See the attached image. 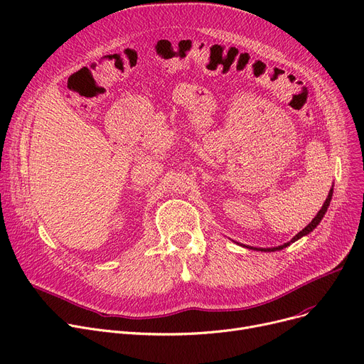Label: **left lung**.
Here are the masks:
<instances>
[{
	"label": "left lung",
	"mask_w": 364,
	"mask_h": 364,
	"mask_svg": "<svg viewBox=\"0 0 364 364\" xmlns=\"http://www.w3.org/2000/svg\"><path fill=\"white\" fill-rule=\"evenodd\" d=\"M332 195H333V186H332V188L329 190V195H328V198H326V202L323 203V206H321V209L320 211L317 213V215L313 218V221L305 227V228H302V230L298 233V235H295L292 239H291V242H288V243H283V245H280V246H274V247H254V246H246V245H242L243 247H250V250H252V251H261V252H274V251H280V250H283V247H286V246H289L291 243H294V242H296L298 239H301L302 236H307L309 233H311L314 228L318 225V223L323 220V217H324V214L328 213V208H329V203H331V200H332Z\"/></svg>",
	"instance_id": "8db88e82"
}]
</instances>
